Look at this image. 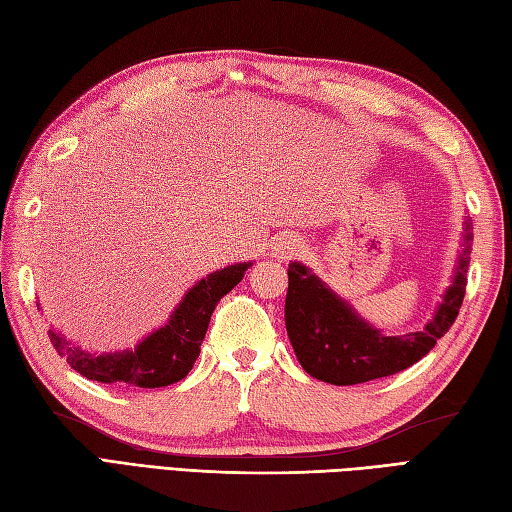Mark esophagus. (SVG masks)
Instances as JSON below:
<instances>
[{"label":"esophagus","mask_w":512,"mask_h":512,"mask_svg":"<svg viewBox=\"0 0 512 512\" xmlns=\"http://www.w3.org/2000/svg\"><path fill=\"white\" fill-rule=\"evenodd\" d=\"M299 250H301V242H299V239L292 237V235L279 237V242L275 244V255L281 257V259H288L292 255H297Z\"/></svg>","instance_id":"obj_1"}]
</instances>
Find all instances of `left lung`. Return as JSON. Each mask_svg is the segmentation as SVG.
Listing matches in <instances>:
<instances>
[{"instance_id": "obj_1", "label": "left lung", "mask_w": 512, "mask_h": 512, "mask_svg": "<svg viewBox=\"0 0 512 512\" xmlns=\"http://www.w3.org/2000/svg\"><path fill=\"white\" fill-rule=\"evenodd\" d=\"M471 220L464 222V250L453 284L424 330L385 336L299 262L288 266L286 330L301 367L330 385H358L398 374L427 356L458 319L471 255Z\"/></svg>"}]
</instances>
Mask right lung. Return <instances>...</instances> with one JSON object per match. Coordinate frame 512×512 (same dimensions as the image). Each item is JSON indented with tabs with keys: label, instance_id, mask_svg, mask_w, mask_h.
Wrapping results in <instances>:
<instances>
[{
	"label": "right lung",
	"instance_id": "right-lung-1",
	"mask_svg": "<svg viewBox=\"0 0 512 512\" xmlns=\"http://www.w3.org/2000/svg\"><path fill=\"white\" fill-rule=\"evenodd\" d=\"M248 268L250 262L233 264L200 279L178 303L167 325L145 336L134 350L88 354L57 330H48L50 343L59 356L68 358L74 372L96 383H125L143 389L173 385L191 372L217 301L242 281Z\"/></svg>",
	"mask_w": 512,
	"mask_h": 512
}]
</instances>
